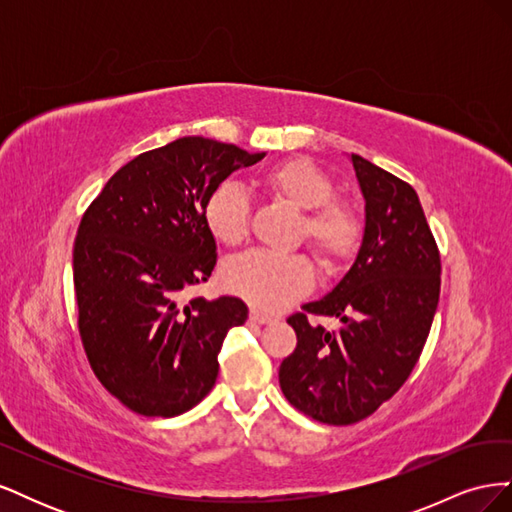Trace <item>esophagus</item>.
I'll return each instance as SVG.
<instances>
[{
  "label": "esophagus",
  "instance_id": "esophagus-1",
  "mask_svg": "<svg viewBox=\"0 0 512 512\" xmlns=\"http://www.w3.org/2000/svg\"><path fill=\"white\" fill-rule=\"evenodd\" d=\"M250 320L256 322V324H271V322H275L273 316H267V314H262V312H252Z\"/></svg>",
  "mask_w": 512,
  "mask_h": 512
}]
</instances>
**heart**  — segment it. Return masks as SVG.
Returning a JSON list of instances; mask_svg holds the SVG:
<instances>
[{"mask_svg":"<svg viewBox=\"0 0 512 512\" xmlns=\"http://www.w3.org/2000/svg\"><path fill=\"white\" fill-rule=\"evenodd\" d=\"M260 185L277 200L303 211L294 241H305L324 267L344 260L354 250L359 220L346 203L333 198L331 177L312 160L290 158L275 164L262 173ZM203 218L215 241L239 245L247 237L250 224L245 192L232 181L220 183L205 200ZM222 282L230 294L258 312H280L312 288L314 271L297 254L250 252L226 262Z\"/></svg>","mask_w":512,"mask_h":512,"instance_id":"b5f03b06","label":"heart"}]
</instances>
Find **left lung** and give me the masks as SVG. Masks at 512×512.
<instances>
[{"label": "left lung", "instance_id": "8db88e82", "mask_svg": "<svg viewBox=\"0 0 512 512\" xmlns=\"http://www.w3.org/2000/svg\"><path fill=\"white\" fill-rule=\"evenodd\" d=\"M348 160L365 200L361 247L342 280L288 318L297 348L280 365L286 399L327 425L361 421L399 391L440 299V254L414 188L356 153ZM307 313L343 329L327 332Z\"/></svg>", "mask_w": 512, "mask_h": 512}]
</instances>
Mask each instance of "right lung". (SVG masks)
Returning a JSON list of instances; mask_svg holds the SVG:
<instances>
[{
  "instance_id": "right-lung-1",
  "label": "right lung",
  "mask_w": 512,
  "mask_h": 512,
  "mask_svg": "<svg viewBox=\"0 0 512 512\" xmlns=\"http://www.w3.org/2000/svg\"><path fill=\"white\" fill-rule=\"evenodd\" d=\"M262 158L183 136L121 166L85 211L72 260L79 331L98 380L130 410L179 416L218 380L224 337L247 320V305L179 297L218 262L207 196Z\"/></svg>"
}]
</instances>
